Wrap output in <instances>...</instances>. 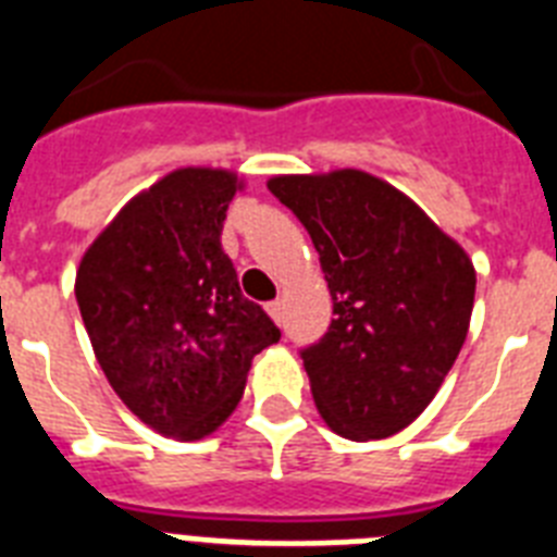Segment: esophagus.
Listing matches in <instances>:
<instances>
[{
	"instance_id": "obj_1",
	"label": "esophagus",
	"mask_w": 557,
	"mask_h": 557,
	"mask_svg": "<svg viewBox=\"0 0 557 557\" xmlns=\"http://www.w3.org/2000/svg\"><path fill=\"white\" fill-rule=\"evenodd\" d=\"M265 311H269V318L274 320V323H283V302L280 300H274V302H269V306H265Z\"/></svg>"
}]
</instances>
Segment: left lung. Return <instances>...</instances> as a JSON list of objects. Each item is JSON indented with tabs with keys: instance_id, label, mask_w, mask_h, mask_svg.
Here are the masks:
<instances>
[{
	"instance_id": "left-lung-1",
	"label": "left lung",
	"mask_w": 557,
	"mask_h": 557,
	"mask_svg": "<svg viewBox=\"0 0 557 557\" xmlns=\"http://www.w3.org/2000/svg\"><path fill=\"white\" fill-rule=\"evenodd\" d=\"M269 191L306 225L334 302L302 349L325 426L381 441L432 404L467 341L474 265L460 243L386 180L357 169L280 174Z\"/></svg>"
}]
</instances>
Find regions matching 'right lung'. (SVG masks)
Segmentation results:
<instances>
[{
    "label": "right lung",
    "mask_w": 557,
    "mask_h": 557,
    "mask_svg": "<svg viewBox=\"0 0 557 557\" xmlns=\"http://www.w3.org/2000/svg\"><path fill=\"white\" fill-rule=\"evenodd\" d=\"M243 188L228 169L171 171L120 208L76 269L79 314L108 383L176 441L223 426L255 355L280 341L220 243Z\"/></svg>",
    "instance_id": "add662e5"
}]
</instances>
